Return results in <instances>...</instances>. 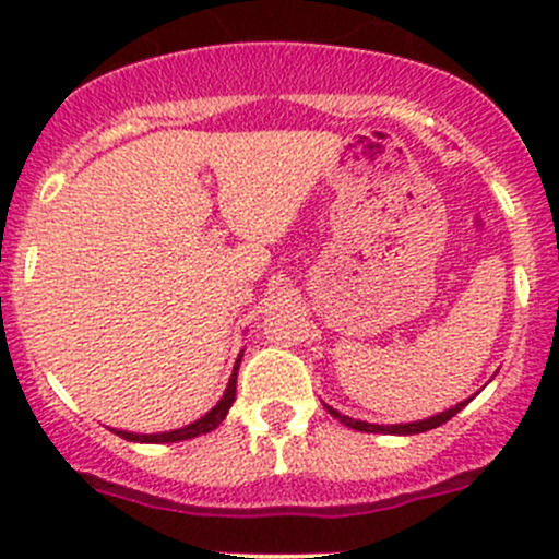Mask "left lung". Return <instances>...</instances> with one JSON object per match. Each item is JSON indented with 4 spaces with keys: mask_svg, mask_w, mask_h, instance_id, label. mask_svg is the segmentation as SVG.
Here are the masks:
<instances>
[{
    "mask_svg": "<svg viewBox=\"0 0 559 559\" xmlns=\"http://www.w3.org/2000/svg\"><path fill=\"white\" fill-rule=\"evenodd\" d=\"M473 397L462 400V403L452 405V408L441 411V414L436 416H427V419H419V421H408V425H368V421H359V419H352V416L341 414V411H335L332 405H324L326 411H330L332 416H335L337 421H343L346 427H352V430H359V432H386V436H416V432H427V430H436V427H441L443 421H449L452 416L460 414L462 408H465L467 403H471Z\"/></svg>",
    "mask_w": 559,
    "mask_h": 559,
    "instance_id": "obj_1",
    "label": "left lung"
}]
</instances>
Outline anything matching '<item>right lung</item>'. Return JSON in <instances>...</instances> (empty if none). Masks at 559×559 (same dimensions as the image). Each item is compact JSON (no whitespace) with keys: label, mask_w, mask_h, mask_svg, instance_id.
I'll list each match as a JSON object with an SVG mask.
<instances>
[{"label":"right lung","mask_w":559,"mask_h":559,"mask_svg":"<svg viewBox=\"0 0 559 559\" xmlns=\"http://www.w3.org/2000/svg\"><path fill=\"white\" fill-rule=\"evenodd\" d=\"M240 357H243V354H240ZM240 357H238V362H235L233 376H229V384H227V389H224L222 400H218V403L213 405L205 416H200L197 421H191V425L178 427V430H170V432H151V436H145V432H129V430H112V432L121 438H127V441H132V443H178V441H189V438L205 436V432L216 430V427L227 419L229 408H233V403H235V392H238Z\"/></svg>","instance_id":"right-lung-1"}]
</instances>
